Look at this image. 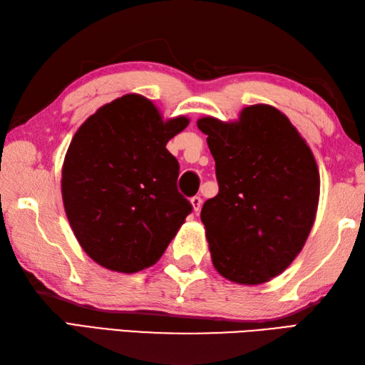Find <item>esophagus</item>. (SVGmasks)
Instances as JSON below:
<instances>
[{
    "instance_id": "34e87169",
    "label": "esophagus",
    "mask_w": 365,
    "mask_h": 365,
    "mask_svg": "<svg viewBox=\"0 0 365 365\" xmlns=\"http://www.w3.org/2000/svg\"><path fill=\"white\" fill-rule=\"evenodd\" d=\"M191 205H192V210L199 212L200 207H202V197H200V196H192L191 197Z\"/></svg>"
}]
</instances>
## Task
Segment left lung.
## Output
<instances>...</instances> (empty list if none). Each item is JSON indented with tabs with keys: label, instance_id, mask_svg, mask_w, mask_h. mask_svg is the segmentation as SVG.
<instances>
[{
	"label": "left lung",
	"instance_id": "8db88e82",
	"mask_svg": "<svg viewBox=\"0 0 365 365\" xmlns=\"http://www.w3.org/2000/svg\"><path fill=\"white\" fill-rule=\"evenodd\" d=\"M215 158L220 191L200 220L216 271L255 285L281 274L304 246L315 220L320 175L314 155L285 115L247 106L238 122L197 120Z\"/></svg>",
	"mask_w": 365,
	"mask_h": 365
}]
</instances>
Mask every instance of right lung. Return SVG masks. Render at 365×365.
<instances>
[{"label": "right lung", "instance_id": "right-lung-1", "mask_svg": "<svg viewBox=\"0 0 365 365\" xmlns=\"http://www.w3.org/2000/svg\"><path fill=\"white\" fill-rule=\"evenodd\" d=\"M187 125V118L163 122L150 100L128 94L75 133L63 200L76 240L98 265L120 273L153 265L192 212L177 190L180 166L166 149Z\"/></svg>", "mask_w": 365, "mask_h": 365}]
</instances>
